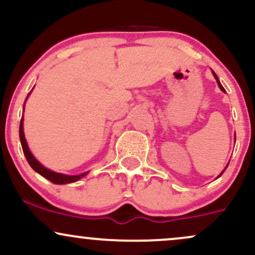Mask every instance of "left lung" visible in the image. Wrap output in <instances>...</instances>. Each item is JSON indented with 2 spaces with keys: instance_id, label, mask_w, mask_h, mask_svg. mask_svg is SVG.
<instances>
[{
  "instance_id": "obj_1",
  "label": "left lung",
  "mask_w": 255,
  "mask_h": 255,
  "mask_svg": "<svg viewBox=\"0 0 255 255\" xmlns=\"http://www.w3.org/2000/svg\"><path fill=\"white\" fill-rule=\"evenodd\" d=\"M213 75H215V78H216V80H217V84H218V86H219V87H221V90H222V91H223V92H225V90H224V87H223V86H222V85H221V83H219V80H218V78H217V75H216V74H215V72H213ZM222 174H223V172H222ZM222 174H221V175H219V176H222Z\"/></svg>"
}]
</instances>
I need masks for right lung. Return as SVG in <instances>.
<instances>
[{
  "mask_svg": "<svg viewBox=\"0 0 255 255\" xmlns=\"http://www.w3.org/2000/svg\"><path fill=\"white\" fill-rule=\"evenodd\" d=\"M19 135H20V141H21V146H22V151H24V154L27 159L28 164L31 165V168L33 169L34 171H37L38 174L42 175L45 178H48L49 181H51L52 183L56 184H64V183H71V182H75V181L80 180L81 177H84L87 172H84V174L77 175V176H69V175H63V174H58V172L51 171L49 169L44 168V166L40 164L39 162L33 157V154L31 153V151L28 150L27 142H26L25 135H24V128H22V118L21 121H20V127H19Z\"/></svg>",
  "mask_w": 255,
  "mask_h": 255,
  "instance_id": "obj_1",
  "label": "right lung"
}]
</instances>
